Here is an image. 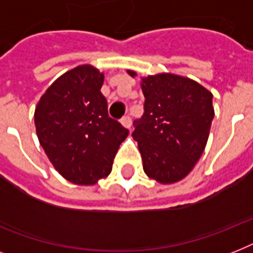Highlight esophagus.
Returning <instances> with one entry per match:
<instances>
[{
  "instance_id": "34e87169",
  "label": "esophagus",
  "mask_w": 253,
  "mask_h": 253,
  "mask_svg": "<svg viewBox=\"0 0 253 253\" xmlns=\"http://www.w3.org/2000/svg\"><path fill=\"white\" fill-rule=\"evenodd\" d=\"M121 123H122L123 126L126 127V128H130L131 127V118L128 115H125L122 119H121Z\"/></svg>"
}]
</instances>
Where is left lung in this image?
I'll return each mask as SVG.
<instances>
[{"label": "left lung", "instance_id": "8db88e82", "mask_svg": "<svg viewBox=\"0 0 253 253\" xmlns=\"http://www.w3.org/2000/svg\"><path fill=\"white\" fill-rule=\"evenodd\" d=\"M131 77L134 71H127ZM144 113L134 121L143 169L160 184L190 173L204 152L214 118L212 94L188 77L159 73L143 77Z\"/></svg>", "mask_w": 253, "mask_h": 253}]
</instances>
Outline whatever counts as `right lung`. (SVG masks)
<instances>
[{
	"instance_id": "obj_1",
	"label": "right lung",
	"mask_w": 253,
	"mask_h": 253,
	"mask_svg": "<svg viewBox=\"0 0 253 253\" xmlns=\"http://www.w3.org/2000/svg\"><path fill=\"white\" fill-rule=\"evenodd\" d=\"M103 73L84 64L61 75L35 107L41 146L57 172L77 185L109 176L128 130L107 114Z\"/></svg>"
}]
</instances>
